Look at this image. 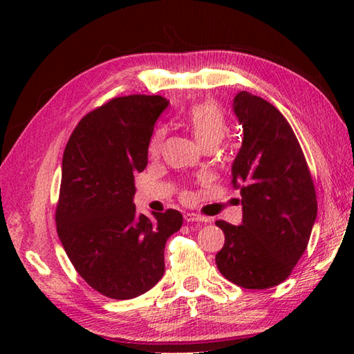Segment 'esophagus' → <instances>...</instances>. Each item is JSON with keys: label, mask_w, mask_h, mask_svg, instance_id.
Returning a JSON list of instances; mask_svg holds the SVG:
<instances>
[{"label": "esophagus", "mask_w": 354, "mask_h": 354, "mask_svg": "<svg viewBox=\"0 0 354 354\" xmlns=\"http://www.w3.org/2000/svg\"><path fill=\"white\" fill-rule=\"evenodd\" d=\"M184 219H185L187 222H204V223L212 222V219H208V217L196 214V213H187V214L184 216Z\"/></svg>", "instance_id": "1"}]
</instances>
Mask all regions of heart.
<instances>
[{
  "label": "heart",
  "mask_w": 354,
  "mask_h": 354,
  "mask_svg": "<svg viewBox=\"0 0 354 354\" xmlns=\"http://www.w3.org/2000/svg\"><path fill=\"white\" fill-rule=\"evenodd\" d=\"M185 124L189 126L193 137L204 149H216L228 133V122L223 111L213 102L193 104L185 114ZM165 140L164 127H156L147 142V152L150 156H158L161 152Z\"/></svg>",
  "instance_id": "b5f03b06"
}]
</instances>
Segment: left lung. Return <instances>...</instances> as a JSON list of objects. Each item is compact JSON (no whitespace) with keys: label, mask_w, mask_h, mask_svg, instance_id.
<instances>
[{"label":"left lung","mask_w":354,"mask_h":354,"mask_svg":"<svg viewBox=\"0 0 354 354\" xmlns=\"http://www.w3.org/2000/svg\"><path fill=\"white\" fill-rule=\"evenodd\" d=\"M232 111L243 131L231 165L243 217L237 227L216 222L225 234L216 265L240 288L269 289L290 275L306 251L317 221V194L301 146L274 104L240 91Z\"/></svg>","instance_id":"1"}]
</instances>
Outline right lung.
Returning a JSON list of instances; mask_svg holds the SVG:
<instances>
[{"mask_svg":"<svg viewBox=\"0 0 354 354\" xmlns=\"http://www.w3.org/2000/svg\"><path fill=\"white\" fill-rule=\"evenodd\" d=\"M169 100L112 99L80 120L66 142L56 227L79 275L114 299L152 289L164 275V248L183 225L176 209L138 214L135 178L147 165V142Z\"/></svg>","mask_w":354,"mask_h":354,"instance_id":"obj_1","label":"right lung"}]
</instances>
